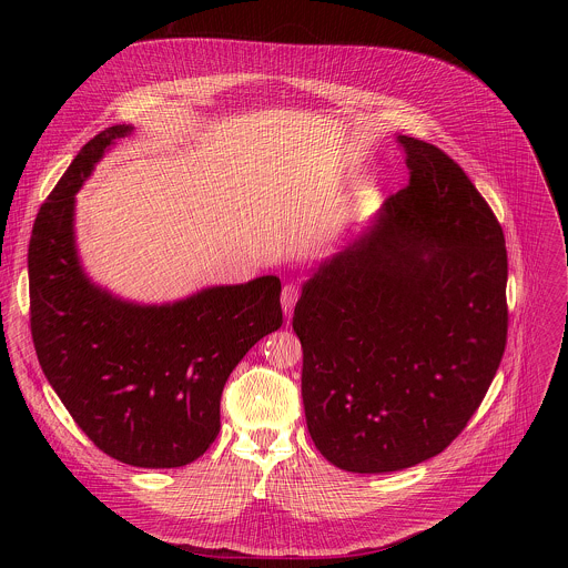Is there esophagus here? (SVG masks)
Wrapping results in <instances>:
<instances>
[{
  "instance_id": "obj_1",
  "label": "esophagus",
  "mask_w": 568,
  "mask_h": 568,
  "mask_svg": "<svg viewBox=\"0 0 568 568\" xmlns=\"http://www.w3.org/2000/svg\"><path fill=\"white\" fill-rule=\"evenodd\" d=\"M296 298H298V287L294 283H287L283 287V294H281V303H283V312L285 314H292V310L296 305Z\"/></svg>"
}]
</instances>
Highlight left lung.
<instances>
[{"label":"left lung","instance_id":"left-lung-1","mask_svg":"<svg viewBox=\"0 0 568 568\" xmlns=\"http://www.w3.org/2000/svg\"><path fill=\"white\" fill-rule=\"evenodd\" d=\"M409 184L303 285L292 326L316 449L346 471L418 465L467 427L508 339L504 229L440 148L397 136Z\"/></svg>","mask_w":568,"mask_h":568}]
</instances>
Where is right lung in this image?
<instances>
[{"instance_id":"1","label":"right lung","mask_w":568,"mask_h":568,"mask_svg":"<svg viewBox=\"0 0 568 568\" xmlns=\"http://www.w3.org/2000/svg\"><path fill=\"white\" fill-rule=\"evenodd\" d=\"M128 132L112 125L90 139L38 211L31 337L49 384L101 452L134 467H182L215 440L231 371L281 328V281L261 276L159 307L94 287L73 250V195Z\"/></svg>"}]
</instances>
